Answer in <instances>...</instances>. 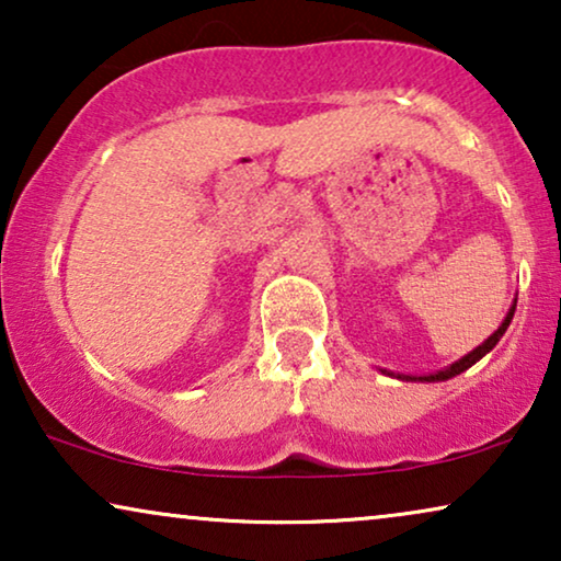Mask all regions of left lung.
Returning a JSON list of instances; mask_svg holds the SVG:
<instances>
[{"label":"left lung","mask_w":561,"mask_h":561,"mask_svg":"<svg viewBox=\"0 0 561 561\" xmlns=\"http://www.w3.org/2000/svg\"><path fill=\"white\" fill-rule=\"evenodd\" d=\"M513 311H516V306H511V311H508V317L503 319V324H501V329H497V332L493 334V336H488L485 342L480 344L478 350H472L470 355H465L462 359H459V363H455V365H449L447 370H439V373H434V375H421V378H411V375H405V380H426V382H434V380H449V378H455V375H459V373H465L467 367H472L474 363H478V359H482L488 355L490 350L495 347L497 342H501V336L505 334V329H508V324H511V319H513Z\"/></svg>","instance_id":"8db88e82"}]
</instances>
